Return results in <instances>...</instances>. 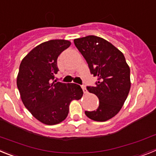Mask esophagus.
I'll list each match as a JSON object with an SVG mask.
<instances>
[{"mask_svg": "<svg viewBox=\"0 0 156 156\" xmlns=\"http://www.w3.org/2000/svg\"><path fill=\"white\" fill-rule=\"evenodd\" d=\"M82 89H83V93L84 94H87V90L86 89V87H85V86H83V85H82Z\"/></svg>", "mask_w": 156, "mask_h": 156, "instance_id": "esophagus-1", "label": "esophagus"}]
</instances>
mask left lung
<instances>
[{
    "label": "left lung",
    "mask_w": 156,
    "mask_h": 156,
    "mask_svg": "<svg viewBox=\"0 0 156 156\" xmlns=\"http://www.w3.org/2000/svg\"><path fill=\"white\" fill-rule=\"evenodd\" d=\"M74 44L87 62L90 73L98 76L94 87H87L99 99L98 108L85 111L88 118L105 122L122 108L130 89L129 67L123 54L111 43L96 36L78 38Z\"/></svg>",
    "instance_id": "obj_1"
}]
</instances>
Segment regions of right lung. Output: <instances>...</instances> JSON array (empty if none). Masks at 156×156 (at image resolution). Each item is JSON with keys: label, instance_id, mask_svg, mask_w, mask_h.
Listing matches in <instances>:
<instances>
[{"label": "right lung", "instance_id": "1", "mask_svg": "<svg viewBox=\"0 0 156 156\" xmlns=\"http://www.w3.org/2000/svg\"><path fill=\"white\" fill-rule=\"evenodd\" d=\"M71 44L66 40L44 42L27 54L19 66L17 87L25 107L37 120L55 125L67 117L69 104L83 92L76 83L53 81L58 68L59 55Z\"/></svg>", "mask_w": 156, "mask_h": 156}]
</instances>
